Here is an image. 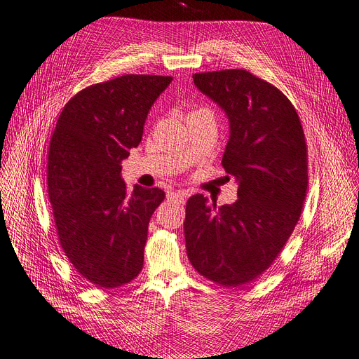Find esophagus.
<instances>
[{"label": "esophagus", "mask_w": 359, "mask_h": 359, "mask_svg": "<svg viewBox=\"0 0 359 359\" xmlns=\"http://www.w3.org/2000/svg\"><path fill=\"white\" fill-rule=\"evenodd\" d=\"M166 197H168V200H177V202L184 203L185 193L181 191V190H178V191H169V193L166 194Z\"/></svg>", "instance_id": "esophagus-1"}]
</instances>
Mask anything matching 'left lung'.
Wrapping results in <instances>:
<instances>
[{
    "label": "left lung",
    "mask_w": 359,
    "mask_h": 359,
    "mask_svg": "<svg viewBox=\"0 0 359 359\" xmlns=\"http://www.w3.org/2000/svg\"><path fill=\"white\" fill-rule=\"evenodd\" d=\"M229 121L222 166L238 184L233 205L202 194L185 208V248L194 269L240 287L271 266L300 218L308 190V149L296 109L278 88L243 69L193 75Z\"/></svg>",
    "instance_id": "8db88e82"
}]
</instances>
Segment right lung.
<instances>
[{
  "label": "right lung",
  "instance_id": "right-lung-1",
  "mask_svg": "<svg viewBox=\"0 0 359 359\" xmlns=\"http://www.w3.org/2000/svg\"><path fill=\"white\" fill-rule=\"evenodd\" d=\"M170 76L123 75L83 88L62 110L48 151V197L60 246L95 287L114 289L142 269L149 222L165 193L135 185L121 162L137 147Z\"/></svg>",
  "mask_w": 359,
  "mask_h": 359
}]
</instances>
